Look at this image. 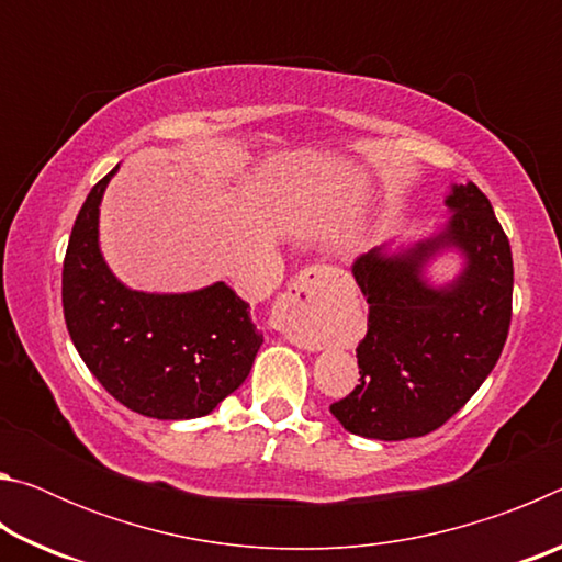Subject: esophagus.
I'll list each match as a JSON object with an SVG mask.
<instances>
[{
  "label": "esophagus",
  "instance_id": "1",
  "mask_svg": "<svg viewBox=\"0 0 562 562\" xmlns=\"http://www.w3.org/2000/svg\"><path fill=\"white\" fill-rule=\"evenodd\" d=\"M339 280V270L327 265H312L290 282L274 312V327L292 345L319 349L325 339V317L329 310V292Z\"/></svg>",
  "mask_w": 562,
  "mask_h": 562
}]
</instances>
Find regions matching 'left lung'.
I'll return each instance as SVG.
<instances>
[{"instance_id":"8db88e82","label":"left lung","mask_w":562,"mask_h":562,"mask_svg":"<svg viewBox=\"0 0 562 562\" xmlns=\"http://www.w3.org/2000/svg\"><path fill=\"white\" fill-rule=\"evenodd\" d=\"M449 223L396 252L374 247L351 265L369 304L359 384L329 406L349 434L404 441L443 426L486 382L506 345L510 243L479 186H453ZM459 249L464 270L441 289L423 278L436 254Z\"/></svg>"}]
</instances>
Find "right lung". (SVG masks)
I'll list each match as a JSON object with an SVG mask.
<instances>
[{
  "instance_id": "obj_1",
  "label": "right lung",
  "mask_w": 562,
  "mask_h": 562,
  "mask_svg": "<svg viewBox=\"0 0 562 562\" xmlns=\"http://www.w3.org/2000/svg\"><path fill=\"white\" fill-rule=\"evenodd\" d=\"M119 166L91 188L71 227L61 272L64 319L101 386L131 412L160 422L211 414L250 374L262 335L250 304L225 282L158 294L109 270L99 247V205Z\"/></svg>"
}]
</instances>
